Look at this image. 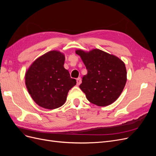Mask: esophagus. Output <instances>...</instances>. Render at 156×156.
Returning <instances> with one entry per match:
<instances>
[{
	"label": "esophagus",
	"mask_w": 156,
	"mask_h": 156,
	"mask_svg": "<svg viewBox=\"0 0 156 156\" xmlns=\"http://www.w3.org/2000/svg\"><path fill=\"white\" fill-rule=\"evenodd\" d=\"M76 81H77V85L79 86V84L81 83V77L77 78V79H76Z\"/></svg>",
	"instance_id": "obj_1"
}]
</instances>
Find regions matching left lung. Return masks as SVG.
<instances>
[{"instance_id": "obj_1", "label": "left lung", "mask_w": 156, "mask_h": 156, "mask_svg": "<svg viewBox=\"0 0 156 156\" xmlns=\"http://www.w3.org/2000/svg\"><path fill=\"white\" fill-rule=\"evenodd\" d=\"M87 69L79 88L87 100L103 107L111 104L120 96L126 85L127 73L124 63L116 56L100 49L86 53L76 51Z\"/></svg>"}]
</instances>
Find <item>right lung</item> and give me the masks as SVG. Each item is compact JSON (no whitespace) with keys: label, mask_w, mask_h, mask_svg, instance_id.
<instances>
[{"label":"right lung","mask_w":156,"mask_h":156,"mask_svg":"<svg viewBox=\"0 0 156 156\" xmlns=\"http://www.w3.org/2000/svg\"><path fill=\"white\" fill-rule=\"evenodd\" d=\"M64 60L60 52L49 51L36 59L27 72V90L39 106L48 109L61 107L76 84V80L64 68Z\"/></svg>","instance_id":"right-lung-1"}]
</instances>
